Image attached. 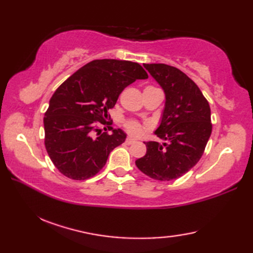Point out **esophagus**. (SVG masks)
Here are the masks:
<instances>
[{
  "label": "esophagus",
  "instance_id": "1",
  "mask_svg": "<svg viewBox=\"0 0 253 253\" xmlns=\"http://www.w3.org/2000/svg\"><path fill=\"white\" fill-rule=\"evenodd\" d=\"M135 141H136L135 139L131 138V137H127V138H126V143H127V144H131V143H133Z\"/></svg>",
  "mask_w": 253,
  "mask_h": 253
}]
</instances>
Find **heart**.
<instances>
[{
    "label": "heart",
    "instance_id": "1",
    "mask_svg": "<svg viewBox=\"0 0 253 253\" xmlns=\"http://www.w3.org/2000/svg\"><path fill=\"white\" fill-rule=\"evenodd\" d=\"M124 127H125V129L132 136H139L144 129V125H142L140 122H138L136 120L125 121L124 122Z\"/></svg>",
    "mask_w": 253,
    "mask_h": 253
}]
</instances>
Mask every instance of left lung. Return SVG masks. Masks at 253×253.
Returning a JSON list of instances; mask_svg holds the SVG:
<instances>
[{
    "label": "left lung",
    "mask_w": 253,
    "mask_h": 253,
    "mask_svg": "<svg viewBox=\"0 0 253 253\" xmlns=\"http://www.w3.org/2000/svg\"><path fill=\"white\" fill-rule=\"evenodd\" d=\"M143 66L164 90L165 107L155 135L165 142H144L147 153L136 165L153 179H176L201 159L212 132L211 110L201 90L180 69L166 64Z\"/></svg>",
    "instance_id": "8db88e82"
}]
</instances>
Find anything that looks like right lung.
Returning <instances> with one entry per match:
<instances>
[{"label": "right lung", "instance_id": "1", "mask_svg": "<svg viewBox=\"0 0 253 253\" xmlns=\"http://www.w3.org/2000/svg\"><path fill=\"white\" fill-rule=\"evenodd\" d=\"M147 78L138 63L94 60L56 89L43 118L44 144L64 176L84 180L102 169L112 150L125 141L126 133L111 126L107 128L112 133L101 132L96 123L105 125L107 111L122 91L137 79Z\"/></svg>", "mask_w": 253, "mask_h": 253}]
</instances>
